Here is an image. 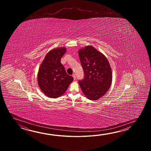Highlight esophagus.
Segmentation results:
<instances>
[{"instance_id": "1", "label": "esophagus", "mask_w": 151, "mask_h": 151, "mask_svg": "<svg viewBox=\"0 0 151 151\" xmlns=\"http://www.w3.org/2000/svg\"><path fill=\"white\" fill-rule=\"evenodd\" d=\"M72 77H73V78H74V80H76V75L74 74H72Z\"/></svg>"}]
</instances>
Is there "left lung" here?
<instances>
[{"label":"left lung","mask_w":151,"mask_h":151,"mask_svg":"<svg viewBox=\"0 0 151 151\" xmlns=\"http://www.w3.org/2000/svg\"><path fill=\"white\" fill-rule=\"evenodd\" d=\"M85 77L79 81L81 89L87 99H99L111 85L112 73L109 62L102 53L92 46L78 51Z\"/></svg>","instance_id":"8db88e82"}]
</instances>
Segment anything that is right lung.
<instances>
[{
    "label": "right lung",
    "mask_w": 151,
    "mask_h": 151,
    "mask_svg": "<svg viewBox=\"0 0 151 151\" xmlns=\"http://www.w3.org/2000/svg\"><path fill=\"white\" fill-rule=\"evenodd\" d=\"M65 47L53 48L48 52L39 68L38 83L46 96L57 98L66 91L73 78L68 75L60 60Z\"/></svg>",
    "instance_id": "right-lung-1"
}]
</instances>
